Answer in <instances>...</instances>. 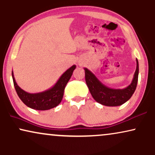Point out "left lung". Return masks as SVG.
<instances>
[{"label": "left lung", "mask_w": 155, "mask_h": 155, "mask_svg": "<svg viewBox=\"0 0 155 155\" xmlns=\"http://www.w3.org/2000/svg\"><path fill=\"white\" fill-rule=\"evenodd\" d=\"M137 67L131 84L122 89L109 88L102 84L87 68L85 70V79L89 91L94 100L106 106H118L127 102L131 98L137 87L139 74V64L136 59Z\"/></svg>", "instance_id": "obj_1"}]
</instances>
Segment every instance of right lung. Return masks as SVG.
Listing matches in <instances>:
<instances>
[{
	"instance_id": "right-lung-1",
	"label": "right lung",
	"mask_w": 155,
	"mask_h": 155,
	"mask_svg": "<svg viewBox=\"0 0 155 155\" xmlns=\"http://www.w3.org/2000/svg\"><path fill=\"white\" fill-rule=\"evenodd\" d=\"M76 67V65H73L68 69L51 88L35 94H30L22 90L16 83L13 71H12V77L18 96L27 106L35 110H46L55 108L60 104L63 98L65 86L69 81Z\"/></svg>"
}]
</instances>
